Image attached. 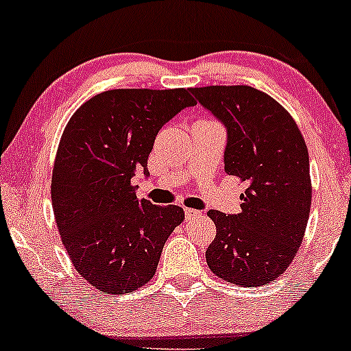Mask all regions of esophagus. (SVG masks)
<instances>
[{
	"label": "esophagus",
	"mask_w": 351,
	"mask_h": 351,
	"mask_svg": "<svg viewBox=\"0 0 351 351\" xmlns=\"http://www.w3.org/2000/svg\"><path fill=\"white\" fill-rule=\"evenodd\" d=\"M199 217H202V212L197 208H186V220H195Z\"/></svg>",
	"instance_id": "esophagus-1"
}]
</instances>
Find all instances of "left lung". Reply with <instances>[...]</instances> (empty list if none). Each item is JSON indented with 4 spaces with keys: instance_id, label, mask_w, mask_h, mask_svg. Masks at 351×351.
<instances>
[{
    "instance_id": "obj_1",
    "label": "left lung",
    "mask_w": 351,
    "mask_h": 351,
    "mask_svg": "<svg viewBox=\"0 0 351 351\" xmlns=\"http://www.w3.org/2000/svg\"><path fill=\"white\" fill-rule=\"evenodd\" d=\"M227 128L223 162L247 182L242 212L208 210L217 235L207 265L240 287L269 285L292 263L312 206L308 149L290 112L250 86L189 89Z\"/></svg>"
}]
</instances>
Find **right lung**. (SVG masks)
<instances>
[{
  "mask_svg": "<svg viewBox=\"0 0 351 351\" xmlns=\"http://www.w3.org/2000/svg\"><path fill=\"white\" fill-rule=\"evenodd\" d=\"M194 104L184 88L111 89L66 124L51 177L54 219L74 269L102 293L149 283L165 240L182 223V207L137 199L131 179L149 176L157 132Z\"/></svg>",
  "mask_w": 351,
  "mask_h": 351,
  "instance_id": "obj_1",
  "label": "right lung"
}]
</instances>
